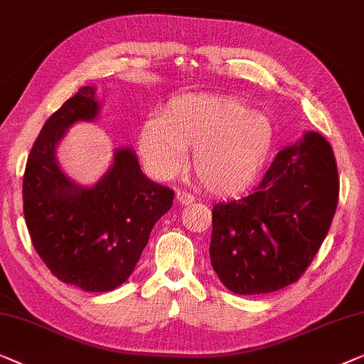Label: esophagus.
Here are the masks:
<instances>
[{
	"mask_svg": "<svg viewBox=\"0 0 364 364\" xmlns=\"http://www.w3.org/2000/svg\"><path fill=\"white\" fill-rule=\"evenodd\" d=\"M176 201L180 204H191L194 201V196L186 191H176Z\"/></svg>",
	"mask_w": 364,
	"mask_h": 364,
	"instance_id": "esophagus-1",
	"label": "esophagus"
}]
</instances>
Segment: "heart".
I'll list each match as a JSON object with an SVG mask.
<instances>
[{"instance_id":"obj_1","label":"heart","mask_w":364,"mask_h":364,"mask_svg":"<svg viewBox=\"0 0 364 364\" xmlns=\"http://www.w3.org/2000/svg\"><path fill=\"white\" fill-rule=\"evenodd\" d=\"M274 130L267 117L229 97L186 95L171 100L160 119L141 125L138 146L155 175L168 178L194 148L193 168L214 194L247 189L272 150Z\"/></svg>"}]
</instances>
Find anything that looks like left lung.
Masks as SVG:
<instances>
[{"label": "left lung", "instance_id": "obj_1", "mask_svg": "<svg viewBox=\"0 0 364 364\" xmlns=\"http://www.w3.org/2000/svg\"><path fill=\"white\" fill-rule=\"evenodd\" d=\"M338 191L333 150L320 133L284 146L252 194L213 208L209 255L219 280L237 295L296 282L328 234Z\"/></svg>", "mask_w": 364, "mask_h": 364}]
</instances>
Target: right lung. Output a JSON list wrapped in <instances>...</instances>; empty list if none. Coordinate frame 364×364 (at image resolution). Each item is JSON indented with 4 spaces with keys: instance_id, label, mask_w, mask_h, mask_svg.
I'll return each mask as SVG.
<instances>
[{
    "instance_id": "add662e5",
    "label": "right lung",
    "mask_w": 364,
    "mask_h": 364,
    "mask_svg": "<svg viewBox=\"0 0 364 364\" xmlns=\"http://www.w3.org/2000/svg\"><path fill=\"white\" fill-rule=\"evenodd\" d=\"M100 114L95 87H80L46 122L31 148L23 180L24 219L34 249L50 272L85 291H109L127 280L175 193L143 175L130 146L92 186L75 183L58 160V146L77 122Z\"/></svg>"
}]
</instances>
